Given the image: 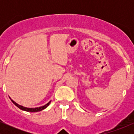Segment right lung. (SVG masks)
Segmentation results:
<instances>
[{"mask_svg": "<svg viewBox=\"0 0 134 134\" xmlns=\"http://www.w3.org/2000/svg\"><path fill=\"white\" fill-rule=\"evenodd\" d=\"M12 102L14 104H15V105L17 107L19 108V109H21V110H24V111H28V112H37V111H40L41 110H44V109H45L46 108H47L48 106L49 105L50 103V102L51 101H50V102L48 103L47 104H46L45 105L43 106V107H38V108H26V107H23V106H21V105H19L18 104H17L16 102H14V101H13L11 99Z\"/></svg>", "mask_w": 134, "mask_h": 134, "instance_id": "right-lung-1", "label": "right lung"}]
</instances>
